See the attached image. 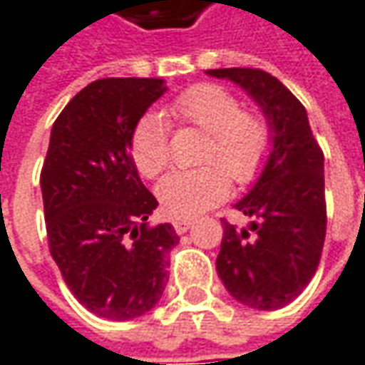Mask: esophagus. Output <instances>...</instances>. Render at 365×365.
I'll return each instance as SVG.
<instances>
[{
	"mask_svg": "<svg viewBox=\"0 0 365 365\" xmlns=\"http://www.w3.org/2000/svg\"><path fill=\"white\" fill-rule=\"evenodd\" d=\"M192 219H175L173 221V227H175V231H177L178 235H182V233H187L188 229L192 227Z\"/></svg>",
	"mask_w": 365,
	"mask_h": 365,
	"instance_id": "esophagus-1",
	"label": "esophagus"
}]
</instances>
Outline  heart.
<instances>
[{"instance_id": "b5f03b06", "label": "heart", "mask_w": 365, "mask_h": 365, "mask_svg": "<svg viewBox=\"0 0 365 365\" xmlns=\"http://www.w3.org/2000/svg\"><path fill=\"white\" fill-rule=\"evenodd\" d=\"M166 114L209 134V143L197 170L166 175L156 195L173 219L197 217L227 197L233 178L237 185L253 182L271 153V126L261 114L247 112L222 86L197 84L178 94ZM130 156L144 178H156L170 160L168 126L158 114L136 122L130 136Z\"/></svg>"}]
</instances>
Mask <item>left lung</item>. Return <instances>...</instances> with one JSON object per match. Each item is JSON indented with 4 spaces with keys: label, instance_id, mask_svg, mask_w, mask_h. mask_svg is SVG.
Returning a JSON list of instances; mask_svg holds the SVG:
<instances>
[{
    "label": "left lung",
    "instance_id": "8db88e82",
    "mask_svg": "<svg viewBox=\"0 0 365 365\" xmlns=\"http://www.w3.org/2000/svg\"><path fill=\"white\" fill-rule=\"evenodd\" d=\"M241 86L263 110L273 146L261 177L235 205L247 229L222 219L217 273L225 289L253 309H281L317 271L325 241L324 153L307 112L275 76L253 68L207 70Z\"/></svg>",
    "mask_w": 365,
    "mask_h": 365
}]
</instances>
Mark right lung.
<instances>
[{"label": "right lung", "mask_w": 365, "mask_h": 365, "mask_svg": "<svg viewBox=\"0 0 365 365\" xmlns=\"http://www.w3.org/2000/svg\"><path fill=\"white\" fill-rule=\"evenodd\" d=\"M166 92L160 78H102L51 126L41 168L50 253L88 312L126 322L150 312L168 281L173 225L148 227L158 200L130 156L136 122Z\"/></svg>", "instance_id": "obj_1"}]
</instances>
